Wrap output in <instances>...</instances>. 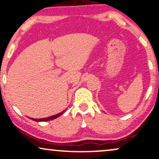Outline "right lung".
Segmentation results:
<instances>
[{
    "label": "right lung",
    "mask_w": 159,
    "mask_h": 159,
    "mask_svg": "<svg viewBox=\"0 0 159 159\" xmlns=\"http://www.w3.org/2000/svg\"><path fill=\"white\" fill-rule=\"evenodd\" d=\"M64 112H65V111H62V112L59 113H57V114H56V115L52 116L47 117V118H44V119H33V118H32V119L33 121H50V120H53V119L57 118V117H59V116H60L63 114Z\"/></svg>",
    "instance_id": "1"
}]
</instances>
